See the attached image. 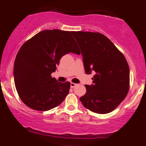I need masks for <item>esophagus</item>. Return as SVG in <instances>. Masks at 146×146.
<instances>
[{
    "mask_svg": "<svg viewBox=\"0 0 146 146\" xmlns=\"http://www.w3.org/2000/svg\"><path fill=\"white\" fill-rule=\"evenodd\" d=\"M76 86H77L76 84L73 83V82L71 83V88H74V87H75Z\"/></svg>",
    "mask_w": 146,
    "mask_h": 146,
    "instance_id": "34e87169",
    "label": "esophagus"
}]
</instances>
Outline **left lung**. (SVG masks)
<instances>
[{
    "instance_id": "left-lung-1",
    "label": "left lung",
    "mask_w": 146,
    "mask_h": 146,
    "mask_svg": "<svg viewBox=\"0 0 146 146\" xmlns=\"http://www.w3.org/2000/svg\"><path fill=\"white\" fill-rule=\"evenodd\" d=\"M81 49L86 74L92 71L93 84L85 85L86 93L80 98L84 106L98 114L110 113L126 97L130 70L123 53L100 33L72 31Z\"/></svg>"
}]
</instances>
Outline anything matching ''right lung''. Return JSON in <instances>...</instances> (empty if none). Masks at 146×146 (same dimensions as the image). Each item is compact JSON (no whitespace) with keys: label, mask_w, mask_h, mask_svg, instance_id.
<instances>
[{"label":"right lung","mask_w":146,"mask_h":146,"mask_svg":"<svg viewBox=\"0 0 146 146\" xmlns=\"http://www.w3.org/2000/svg\"><path fill=\"white\" fill-rule=\"evenodd\" d=\"M71 31L46 29L26 41L16 55L14 82L20 98L33 110L46 111L59 106L69 92L71 83L52 78L62 57L80 54Z\"/></svg>","instance_id":"right-lung-1"}]
</instances>
